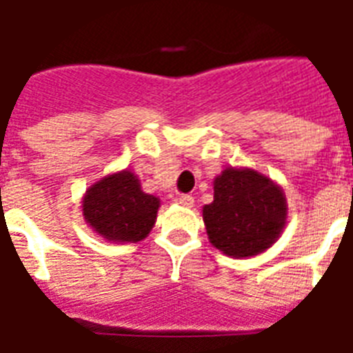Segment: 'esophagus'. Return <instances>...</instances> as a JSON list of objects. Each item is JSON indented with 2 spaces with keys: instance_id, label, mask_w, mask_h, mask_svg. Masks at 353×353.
<instances>
[{
  "instance_id": "obj_1",
  "label": "esophagus",
  "mask_w": 353,
  "mask_h": 353,
  "mask_svg": "<svg viewBox=\"0 0 353 353\" xmlns=\"http://www.w3.org/2000/svg\"><path fill=\"white\" fill-rule=\"evenodd\" d=\"M176 203H179L181 207H192L194 205V198L190 194H179L176 198Z\"/></svg>"
}]
</instances>
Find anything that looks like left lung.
<instances>
[{
    "label": "left lung",
    "instance_id": "obj_1",
    "mask_svg": "<svg viewBox=\"0 0 353 353\" xmlns=\"http://www.w3.org/2000/svg\"><path fill=\"white\" fill-rule=\"evenodd\" d=\"M288 220L284 190L252 168L227 166L203 207L209 241L232 258L256 256L279 240Z\"/></svg>",
    "mask_w": 353,
    "mask_h": 353
}]
</instances>
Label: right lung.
Wrapping results in <instances>:
<instances>
[{
    "label": "right lung",
    "mask_w": 353,
    "mask_h": 353,
    "mask_svg": "<svg viewBox=\"0 0 353 353\" xmlns=\"http://www.w3.org/2000/svg\"><path fill=\"white\" fill-rule=\"evenodd\" d=\"M161 201L141 188L132 170L108 174L85 190L82 216L97 234L115 243H137L150 234Z\"/></svg>",
    "instance_id": "obj_1"
}]
</instances>
